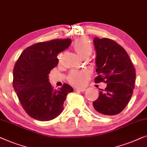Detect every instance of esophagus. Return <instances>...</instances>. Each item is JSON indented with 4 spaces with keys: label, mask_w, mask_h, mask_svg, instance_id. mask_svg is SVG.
Here are the masks:
<instances>
[{
    "label": "esophagus",
    "mask_w": 147,
    "mask_h": 147,
    "mask_svg": "<svg viewBox=\"0 0 147 147\" xmlns=\"http://www.w3.org/2000/svg\"><path fill=\"white\" fill-rule=\"evenodd\" d=\"M85 88H76V91H79V92H84V91H85Z\"/></svg>",
    "instance_id": "34e87169"
}]
</instances>
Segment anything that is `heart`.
<instances>
[{"label":"heart","mask_w":147,"mask_h":147,"mask_svg":"<svg viewBox=\"0 0 147 147\" xmlns=\"http://www.w3.org/2000/svg\"><path fill=\"white\" fill-rule=\"evenodd\" d=\"M73 48L78 55L82 58L89 57L92 53V46L89 40L85 37L79 38L74 41ZM61 56H59V59ZM88 76V73L85 71H73L69 74L68 80L73 85L81 86L85 83Z\"/></svg>","instance_id":"obj_1"}]
</instances>
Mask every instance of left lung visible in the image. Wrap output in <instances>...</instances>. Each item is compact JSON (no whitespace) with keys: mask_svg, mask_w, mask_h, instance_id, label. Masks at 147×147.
Wrapping results in <instances>:
<instances>
[{"mask_svg":"<svg viewBox=\"0 0 147 147\" xmlns=\"http://www.w3.org/2000/svg\"><path fill=\"white\" fill-rule=\"evenodd\" d=\"M96 83H107L92 102L93 110L103 115H115L125 108L135 88L136 71L129 55L112 39L95 37Z\"/></svg>","mask_w":147,"mask_h":147,"instance_id":"1","label":"left lung"}]
</instances>
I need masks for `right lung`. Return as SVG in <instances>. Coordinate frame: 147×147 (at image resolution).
Here are the masks:
<instances>
[{
	"label": "right lung",
	"mask_w": 147,
	"mask_h": 147,
	"mask_svg": "<svg viewBox=\"0 0 147 147\" xmlns=\"http://www.w3.org/2000/svg\"><path fill=\"white\" fill-rule=\"evenodd\" d=\"M70 38L38 42L24 49L13 69V85L27 114L40 121L55 119L63 111L67 94L73 91L68 84L58 90L49 82V74L59 63L57 56L69 47Z\"/></svg>",
	"instance_id": "1"
}]
</instances>
